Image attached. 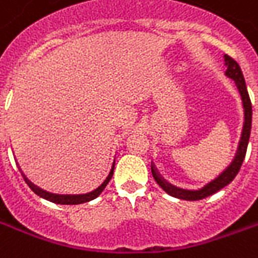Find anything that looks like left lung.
Instances as JSON below:
<instances>
[{
    "label": "left lung",
    "instance_id": "obj_1",
    "mask_svg": "<svg viewBox=\"0 0 258 258\" xmlns=\"http://www.w3.org/2000/svg\"><path fill=\"white\" fill-rule=\"evenodd\" d=\"M225 64H227V70H225V74H227L229 79H232L235 81V84L238 87L239 92H240V96H242V102H243V109H244V124H243V131H242V137H240V141H239L238 152L235 155V159L232 160V163L228 166V168H225L216 179H213L211 182L206 185L205 188H202L199 190H185L179 189V188H175L173 185H170L167 181H164L160 174L157 173V170L155 168V166L152 164V175L156 181L159 186L162 188L163 190H166L168 195H171L174 198H178V199L184 200H200L205 199L210 195L216 194L217 190L222 189L224 186H227L229 182H232L233 178L236 177V174L239 173L240 170V166L244 160V156H246V151H247V144H249L250 138V130H251V102H250L249 92H247V87H246V83H244V77L242 70H240V66L238 64V62L232 59L229 55H225Z\"/></svg>",
    "mask_w": 258,
    "mask_h": 258
}]
</instances>
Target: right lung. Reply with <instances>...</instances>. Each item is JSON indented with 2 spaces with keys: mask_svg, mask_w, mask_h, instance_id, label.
<instances>
[{
  "mask_svg": "<svg viewBox=\"0 0 258 258\" xmlns=\"http://www.w3.org/2000/svg\"><path fill=\"white\" fill-rule=\"evenodd\" d=\"M113 170H114V164H113V167L112 170H110L109 175H107V178L103 181V184H102L99 188H96L95 190H92V192H90V194L77 195V196H69V195L68 196H60V195H52V194H49V192H45V190H42L40 189V188L34 186V185L31 184L30 181H27V184L30 185L31 189L34 190L38 196H41V198L49 200V202H52V203H58V205H80V203H85V202H90V200L95 199V198H98V196L102 194V190L105 189V186L109 184V181H110V178H112Z\"/></svg>",
  "mask_w": 258,
  "mask_h": 258,
  "instance_id": "add662e5",
  "label": "right lung"
}]
</instances>
